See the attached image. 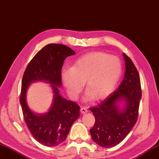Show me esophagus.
<instances>
[{
  "label": "esophagus",
  "instance_id": "34e87169",
  "mask_svg": "<svg viewBox=\"0 0 159 159\" xmlns=\"http://www.w3.org/2000/svg\"><path fill=\"white\" fill-rule=\"evenodd\" d=\"M80 112L82 113V114H86V113L88 112V109L86 107H82L80 109Z\"/></svg>",
  "mask_w": 159,
  "mask_h": 159
}]
</instances>
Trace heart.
Instances as JSON below:
<instances>
[{"label":"heart","mask_w":159,"mask_h":159,"mask_svg":"<svg viewBox=\"0 0 159 159\" xmlns=\"http://www.w3.org/2000/svg\"><path fill=\"white\" fill-rule=\"evenodd\" d=\"M122 74V63L116 56L103 52L83 56L70 69H64L61 80L66 93L75 98L85 82L86 99L101 100L110 94Z\"/></svg>","instance_id":"heart-1"}]
</instances>
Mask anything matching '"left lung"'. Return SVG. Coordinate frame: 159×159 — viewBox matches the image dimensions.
Listing matches in <instances>:
<instances>
[{
	"mask_svg": "<svg viewBox=\"0 0 159 159\" xmlns=\"http://www.w3.org/2000/svg\"><path fill=\"white\" fill-rule=\"evenodd\" d=\"M124 79L118 88L96 107H90L95 123L90 130L98 146L111 148L120 143L135 126L138 117L142 89L138 71L125 53Z\"/></svg>",
	"mask_w": 159,
	"mask_h": 159,
	"instance_id": "1",
	"label": "left lung"
}]
</instances>
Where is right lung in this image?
<instances>
[{
	"label": "right lung",
	"mask_w": 159,
	"mask_h": 159,
	"mask_svg": "<svg viewBox=\"0 0 159 159\" xmlns=\"http://www.w3.org/2000/svg\"><path fill=\"white\" fill-rule=\"evenodd\" d=\"M75 54L65 45L48 44L37 53L24 73L20 101L24 121L34 138L45 146H56L64 142L73 123L80 116L79 105L63 98L58 89L62 86L63 62ZM38 80L50 83L54 94L51 107L44 114L33 112L26 101L30 84Z\"/></svg>",
	"instance_id": "obj_1"
}]
</instances>
